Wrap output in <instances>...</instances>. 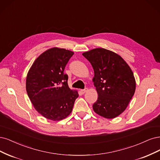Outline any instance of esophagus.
Instances as JSON below:
<instances>
[{
    "label": "esophagus",
    "mask_w": 160,
    "mask_h": 160,
    "mask_svg": "<svg viewBox=\"0 0 160 160\" xmlns=\"http://www.w3.org/2000/svg\"><path fill=\"white\" fill-rule=\"evenodd\" d=\"M88 88H85V89H84V90H82L81 92H82V94H85L86 92H88Z\"/></svg>",
    "instance_id": "34e87169"
}]
</instances>
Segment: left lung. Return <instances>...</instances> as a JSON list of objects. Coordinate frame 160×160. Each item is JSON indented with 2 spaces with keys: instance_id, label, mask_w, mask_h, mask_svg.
Masks as SVG:
<instances>
[{
  "instance_id": "left-lung-1",
  "label": "left lung",
  "mask_w": 160,
  "mask_h": 160,
  "mask_svg": "<svg viewBox=\"0 0 160 160\" xmlns=\"http://www.w3.org/2000/svg\"><path fill=\"white\" fill-rule=\"evenodd\" d=\"M94 71L92 81L98 93L93 110L112 119L124 111L136 90V80L130 67L120 55L97 48L82 53Z\"/></svg>"
}]
</instances>
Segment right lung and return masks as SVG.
Wrapping results in <instances>:
<instances>
[{"label":"right lung","instance_id":"add662e5","mask_svg":"<svg viewBox=\"0 0 160 160\" xmlns=\"http://www.w3.org/2000/svg\"><path fill=\"white\" fill-rule=\"evenodd\" d=\"M74 52L54 47L41 54L28 72L26 89L32 104L40 114L52 121L68 116L78 97L77 90L68 85L64 73L66 64Z\"/></svg>","mask_w":160,"mask_h":160}]
</instances>
